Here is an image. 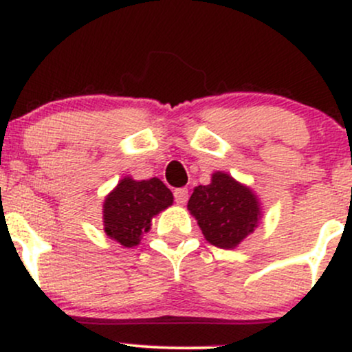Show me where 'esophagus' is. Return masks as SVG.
<instances>
[{
    "label": "esophagus",
    "instance_id": "obj_1",
    "mask_svg": "<svg viewBox=\"0 0 352 352\" xmlns=\"http://www.w3.org/2000/svg\"><path fill=\"white\" fill-rule=\"evenodd\" d=\"M173 199L179 205H184L188 200V190L187 188H175L173 190Z\"/></svg>",
    "mask_w": 352,
    "mask_h": 352
}]
</instances>
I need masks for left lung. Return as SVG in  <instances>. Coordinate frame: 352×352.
<instances>
[{"mask_svg": "<svg viewBox=\"0 0 352 352\" xmlns=\"http://www.w3.org/2000/svg\"><path fill=\"white\" fill-rule=\"evenodd\" d=\"M187 208L207 238L218 248L232 250L252 235L261 218L253 190L225 172H215L208 185H199Z\"/></svg>", "mask_w": 352, "mask_h": 352, "instance_id": "left-lung-1", "label": "left lung"}]
</instances>
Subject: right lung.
<instances>
[{
	"instance_id": "add662e5",
	"label": "right lung",
	"mask_w": 352,
	"mask_h": 352,
	"mask_svg": "<svg viewBox=\"0 0 352 352\" xmlns=\"http://www.w3.org/2000/svg\"><path fill=\"white\" fill-rule=\"evenodd\" d=\"M172 204V192L162 180L125 177L104 200V232L117 243L132 248L151 230L152 218Z\"/></svg>"
}]
</instances>
